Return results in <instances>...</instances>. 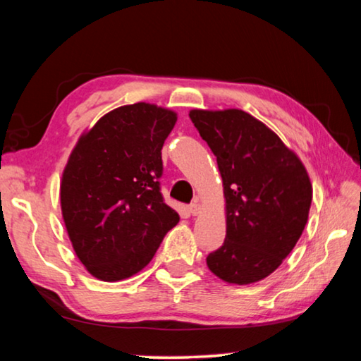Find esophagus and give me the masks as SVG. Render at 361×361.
<instances>
[{"label":"esophagus","mask_w":361,"mask_h":361,"mask_svg":"<svg viewBox=\"0 0 361 361\" xmlns=\"http://www.w3.org/2000/svg\"><path fill=\"white\" fill-rule=\"evenodd\" d=\"M200 212H202V205H200V204L197 202V200H195L194 204L189 205V213H191L192 216H197Z\"/></svg>","instance_id":"esophagus-1"}]
</instances>
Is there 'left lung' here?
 <instances>
[{"label":"left lung","instance_id":"obj_1","mask_svg":"<svg viewBox=\"0 0 361 361\" xmlns=\"http://www.w3.org/2000/svg\"><path fill=\"white\" fill-rule=\"evenodd\" d=\"M189 118L216 156L226 199V239L207 266L228 283L259 282L291 253L307 223V170L276 132L242 109H191Z\"/></svg>","mask_w":361,"mask_h":361}]
</instances>
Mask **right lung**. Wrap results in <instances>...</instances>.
Listing matches in <instances>:
<instances>
[{
    "instance_id": "1",
    "label": "right lung",
    "mask_w": 361,
    "mask_h": 361,
    "mask_svg": "<svg viewBox=\"0 0 361 361\" xmlns=\"http://www.w3.org/2000/svg\"><path fill=\"white\" fill-rule=\"evenodd\" d=\"M175 122V111L151 103L119 106L73 148L60 205L73 250L95 279L135 276L180 221L159 183L161 151Z\"/></svg>"
}]
</instances>
